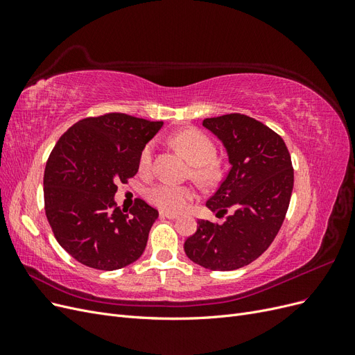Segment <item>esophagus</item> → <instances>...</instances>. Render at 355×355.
<instances>
[{"label": "esophagus", "mask_w": 355, "mask_h": 355, "mask_svg": "<svg viewBox=\"0 0 355 355\" xmlns=\"http://www.w3.org/2000/svg\"><path fill=\"white\" fill-rule=\"evenodd\" d=\"M159 216L161 218H166V219H178L179 216L175 213H167V211H159Z\"/></svg>", "instance_id": "esophagus-1"}]
</instances>
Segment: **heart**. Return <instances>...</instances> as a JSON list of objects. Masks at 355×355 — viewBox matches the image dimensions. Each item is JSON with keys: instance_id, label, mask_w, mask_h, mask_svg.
<instances>
[{"instance_id": "b5f03b06", "label": "heart", "mask_w": 355, "mask_h": 355, "mask_svg": "<svg viewBox=\"0 0 355 355\" xmlns=\"http://www.w3.org/2000/svg\"><path fill=\"white\" fill-rule=\"evenodd\" d=\"M175 146L187 157L194 167V176L202 182H211L218 176V167L213 163L216 159L218 149L211 139L197 128H187L173 136ZM154 144H148L139 157V170L146 173L153 166ZM196 191L191 187L175 185L168 182H161L148 189V200L155 207L163 211L179 213L185 210L189 202L196 198Z\"/></svg>"}]
</instances>
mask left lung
Segmentation results:
<instances>
[{
	"instance_id": "8db88e82",
	"label": "left lung",
	"mask_w": 355,
	"mask_h": 355,
	"mask_svg": "<svg viewBox=\"0 0 355 355\" xmlns=\"http://www.w3.org/2000/svg\"><path fill=\"white\" fill-rule=\"evenodd\" d=\"M202 125L222 142L231 164L206 206L232 213L222 225L198 220L184 249L207 270H239L256 261L282 228L293 189L292 159L283 139L254 118L228 114Z\"/></svg>"
}]
</instances>
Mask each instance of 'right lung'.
<instances>
[{
    "label": "right lung",
    "instance_id": "obj_1",
    "mask_svg": "<svg viewBox=\"0 0 355 355\" xmlns=\"http://www.w3.org/2000/svg\"><path fill=\"white\" fill-rule=\"evenodd\" d=\"M161 127L163 121L105 114L75 123L53 148L44 171L46 216L80 263L114 271L142 256L158 211L144 200L127 211L114 196L137 173L142 149Z\"/></svg>",
    "mask_w": 355,
    "mask_h": 355
}]
</instances>
